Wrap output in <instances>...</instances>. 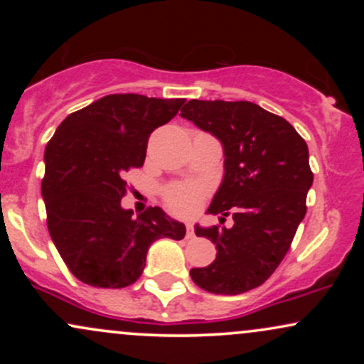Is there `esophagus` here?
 <instances>
[{
  "label": "esophagus",
  "instance_id": "1",
  "mask_svg": "<svg viewBox=\"0 0 364 364\" xmlns=\"http://www.w3.org/2000/svg\"><path fill=\"white\" fill-rule=\"evenodd\" d=\"M186 237L188 240H191V237H195V229L191 224H186Z\"/></svg>",
  "mask_w": 364,
  "mask_h": 364
}]
</instances>
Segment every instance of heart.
Wrapping results in <instances>:
<instances>
[{"label": "heart", "instance_id": "obj_1", "mask_svg": "<svg viewBox=\"0 0 364 364\" xmlns=\"http://www.w3.org/2000/svg\"><path fill=\"white\" fill-rule=\"evenodd\" d=\"M203 198V188L190 183H178L168 188L166 191V202L171 210L179 215H193L198 210Z\"/></svg>", "mask_w": 364, "mask_h": 364}]
</instances>
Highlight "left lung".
<instances>
[{"mask_svg":"<svg viewBox=\"0 0 364 364\" xmlns=\"http://www.w3.org/2000/svg\"><path fill=\"white\" fill-rule=\"evenodd\" d=\"M181 116L223 144L224 179L207 212L235 220L229 229L195 225L217 257L191 269V279L214 294L255 289L275 272L306 214L313 183L306 141L281 116L248 101L191 99Z\"/></svg>","mask_w":364,"mask_h":364,"instance_id":"obj_1","label":"left lung"}]
</instances>
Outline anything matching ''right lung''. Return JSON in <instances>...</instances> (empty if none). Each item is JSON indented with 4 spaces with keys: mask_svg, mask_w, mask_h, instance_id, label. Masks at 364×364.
<instances>
[{
    "mask_svg": "<svg viewBox=\"0 0 364 364\" xmlns=\"http://www.w3.org/2000/svg\"><path fill=\"white\" fill-rule=\"evenodd\" d=\"M185 99L111 94L66 116L44 152L48 229L63 262L83 284L119 289L144 272L149 246L183 240L185 224L159 207L140 215L121 207L124 174L141 168L154 129Z\"/></svg>",
    "mask_w": 364,
    "mask_h": 364,
    "instance_id": "add662e5",
    "label": "right lung"
}]
</instances>
